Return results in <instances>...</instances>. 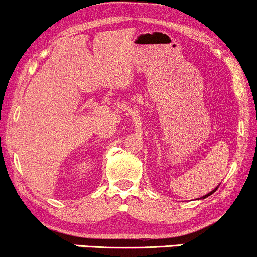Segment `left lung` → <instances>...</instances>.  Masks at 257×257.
<instances>
[{"label": "left lung", "mask_w": 257, "mask_h": 257, "mask_svg": "<svg viewBox=\"0 0 257 257\" xmlns=\"http://www.w3.org/2000/svg\"><path fill=\"white\" fill-rule=\"evenodd\" d=\"M217 190V187L216 188H215V190H213V191H211V192L210 193H208V194H205V196L204 197H202V198H206V197H209V196H210V194H213L214 192H215V191H216Z\"/></svg>", "instance_id": "8db88e82"}]
</instances>
